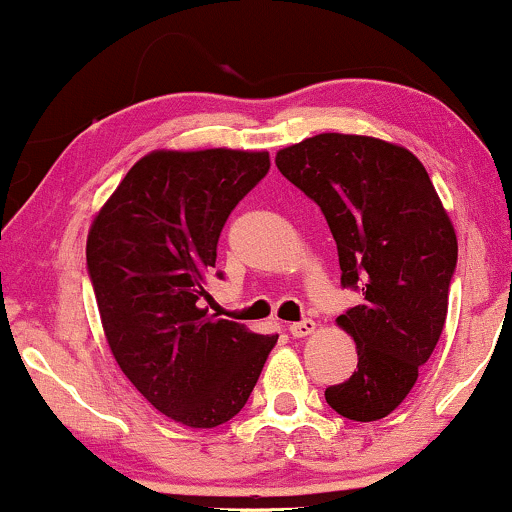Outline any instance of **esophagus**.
I'll list each match as a JSON object with an SVG mask.
<instances>
[{"instance_id": "1", "label": "esophagus", "mask_w": 512, "mask_h": 512, "mask_svg": "<svg viewBox=\"0 0 512 512\" xmlns=\"http://www.w3.org/2000/svg\"><path fill=\"white\" fill-rule=\"evenodd\" d=\"M289 332L293 334V337H308V334L315 332V322L310 320V317H305V320L301 322H293V325H289Z\"/></svg>"}]
</instances>
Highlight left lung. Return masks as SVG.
Returning a JSON list of instances; mask_svg holds the SVG:
<instances>
[{
  "mask_svg": "<svg viewBox=\"0 0 512 512\" xmlns=\"http://www.w3.org/2000/svg\"><path fill=\"white\" fill-rule=\"evenodd\" d=\"M276 168L325 214L344 289L363 301L337 317L358 366L325 390L351 421L395 411L431 358L457 267L455 228L411 151L358 134H317L276 154Z\"/></svg>",
  "mask_w": 512,
  "mask_h": 512,
  "instance_id": "1",
  "label": "left lung"
}]
</instances>
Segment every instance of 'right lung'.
<instances>
[{
	"instance_id": "1",
	"label": "right lung",
	"mask_w": 512,
	"mask_h": 512,
	"mask_svg": "<svg viewBox=\"0 0 512 512\" xmlns=\"http://www.w3.org/2000/svg\"><path fill=\"white\" fill-rule=\"evenodd\" d=\"M267 170V151H154L88 231L86 267L117 366L182 426L231 421L279 339L199 305L226 219Z\"/></svg>"
}]
</instances>
